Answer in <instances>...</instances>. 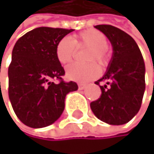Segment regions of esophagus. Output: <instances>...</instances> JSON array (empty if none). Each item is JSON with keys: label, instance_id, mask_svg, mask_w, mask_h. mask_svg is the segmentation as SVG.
<instances>
[{"label": "esophagus", "instance_id": "1", "mask_svg": "<svg viewBox=\"0 0 154 154\" xmlns=\"http://www.w3.org/2000/svg\"><path fill=\"white\" fill-rule=\"evenodd\" d=\"M85 87H86V86H85L84 84H81V83L79 84V90H84Z\"/></svg>", "mask_w": 154, "mask_h": 154}]
</instances>
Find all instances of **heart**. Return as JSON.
Returning <instances> with one entry per match:
<instances>
[{"instance_id":"obj_1","label":"heart","mask_w":154,"mask_h":154,"mask_svg":"<svg viewBox=\"0 0 154 154\" xmlns=\"http://www.w3.org/2000/svg\"><path fill=\"white\" fill-rule=\"evenodd\" d=\"M106 46L107 38L103 33L96 29H87L75 35L73 39L70 37L61 38L56 45L55 54L61 63L66 64L74 58L76 48L88 47L85 59L90 63H73L66 67V71L67 79L86 82L97 78L100 74L98 64L93 61H96L100 66L106 64L109 57Z\"/></svg>"}]
</instances>
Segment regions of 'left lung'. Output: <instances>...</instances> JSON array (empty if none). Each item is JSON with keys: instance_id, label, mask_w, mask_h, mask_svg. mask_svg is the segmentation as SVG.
I'll list each match as a JSON object with an SVG mask.
<instances>
[{"instance_id": "1", "label": "left lung", "mask_w": 154, "mask_h": 154, "mask_svg": "<svg viewBox=\"0 0 154 154\" xmlns=\"http://www.w3.org/2000/svg\"><path fill=\"white\" fill-rule=\"evenodd\" d=\"M113 46V57L102 79L95 84L102 91L100 98L91 103L97 118L110 125H124L140 111L145 91V64L134 38L111 25H98ZM106 84L100 86V82Z\"/></svg>"}]
</instances>
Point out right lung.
I'll use <instances>...</instances> for the list:
<instances>
[{
	"label": "right lung",
	"mask_w": 154,
	"mask_h": 154,
	"mask_svg": "<svg viewBox=\"0 0 154 154\" xmlns=\"http://www.w3.org/2000/svg\"><path fill=\"white\" fill-rule=\"evenodd\" d=\"M72 31L40 26L22 36L13 49L8 94L16 116L27 127L54 123L63 112L66 94L78 90L75 82L62 79L64 69L55 54L59 40Z\"/></svg>",
	"instance_id": "right-lung-1"
}]
</instances>
